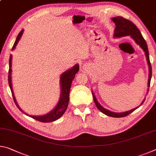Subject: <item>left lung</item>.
<instances>
[{"mask_svg": "<svg viewBox=\"0 0 156 156\" xmlns=\"http://www.w3.org/2000/svg\"><path fill=\"white\" fill-rule=\"evenodd\" d=\"M112 20L115 25L114 34H113V37H114V38H121V37H125L127 36H131L132 39H133V41L136 42V43L140 47L144 52L145 56H146V59L147 61L148 67H149V79H148V84H147L148 85L147 93H148V91H149V87L150 86V82H151V79L152 71H151V65L149 60V50H148L146 41H145V40L144 39L143 36H142L140 31L138 27H137L136 26L131 22V21L126 20L125 18L120 16L112 18ZM91 92H92V95H93L94 102L95 104H96V106L98 109L102 113H103L104 114L107 115L108 116H111V117H113V118H122V117H125V116L128 115L129 114H130L131 113L133 112V111H135L136 109H138L140 105L143 104V102L145 100V98H144L143 100V101L142 102L141 105H140L139 107L134 108L133 109H131L125 112L116 113V112H113L112 111L108 110L107 109H105V107H102V105L98 102L96 96H95V94L93 93V91H91Z\"/></svg>", "mask_w": 156, "mask_h": 156, "instance_id": "obj_1", "label": "left lung"}]
</instances>
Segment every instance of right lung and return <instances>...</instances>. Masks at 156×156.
Segmentation results:
<instances>
[{"label":"right lung","mask_w":156,"mask_h":156,"mask_svg":"<svg viewBox=\"0 0 156 156\" xmlns=\"http://www.w3.org/2000/svg\"><path fill=\"white\" fill-rule=\"evenodd\" d=\"M23 31L24 30H22L20 31V32L18 34L17 36V38L16 39V41L14 44V46L12 47V50L15 49L16 47L17 44L19 42L20 39L22 36ZM12 54L10 55V58L9 60V75H8V81H9V85L10 89H11L13 98H14V102L16 105L19 110L21 112H23L25 115H27L30 117L34 118L38 121H40L42 122H54V121L60 118L61 116L64 114L65 111L67 110L68 104H69V91L70 88L72 86V80L74 79L76 73L78 72L79 71V65L78 64H76L73 67H72L71 69H69L68 70L66 71L64 73H62L60 75V98L58 100V102L56 107H54V109H53L51 112L46 113V114L42 115H29L27 113H25L23 111L20 109V107L18 106V102L16 100L15 98V96L14 94V91H13L12 89Z\"/></svg>","instance_id":"add662e5"}]
</instances>
